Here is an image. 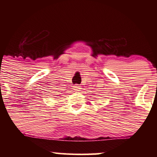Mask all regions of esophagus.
I'll return each instance as SVG.
<instances>
[{
	"label": "esophagus",
	"mask_w": 157,
	"mask_h": 157,
	"mask_svg": "<svg viewBox=\"0 0 157 157\" xmlns=\"http://www.w3.org/2000/svg\"><path fill=\"white\" fill-rule=\"evenodd\" d=\"M80 89V86H79V85H75V86H74V90H75V91H79Z\"/></svg>",
	"instance_id": "esophagus-1"
}]
</instances>
